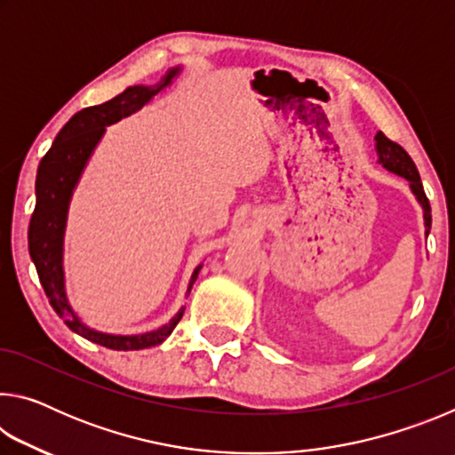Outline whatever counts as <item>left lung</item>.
Instances as JSON below:
<instances>
[{"instance_id":"left-lung-1","label":"left lung","mask_w":455,"mask_h":455,"mask_svg":"<svg viewBox=\"0 0 455 455\" xmlns=\"http://www.w3.org/2000/svg\"><path fill=\"white\" fill-rule=\"evenodd\" d=\"M375 148H377V156H379V163L387 168V171L395 172L399 176H403L405 180H410V187L413 190V195L418 196V200L423 206V219H426V235H429V227H431V206H429V200L426 196V192H423V184L419 179V172L418 168H415L413 160L410 154H407L402 146L397 142L389 140L387 136L383 132H377L375 136Z\"/></svg>"}]
</instances>
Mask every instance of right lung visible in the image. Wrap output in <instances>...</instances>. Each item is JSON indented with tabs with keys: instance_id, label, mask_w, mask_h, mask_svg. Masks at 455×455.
I'll return each instance as SVG.
<instances>
[{
	"instance_id": "right-lung-1",
	"label": "right lung",
	"mask_w": 455,
	"mask_h": 455,
	"mask_svg": "<svg viewBox=\"0 0 455 455\" xmlns=\"http://www.w3.org/2000/svg\"><path fill=\"white\" fill-rule=\"evenodd\" d=\"M176 72H179V68L168 72L164 82L158 84V86L126 88L120 96L108 100L104 104L84 108L78 114H74L70 122L60 130L52 148L45 152L40 168H37L36 209L32 212V220H29L28 243L29 255H32L42 287L50 299L53 311H56L60 317H66L68 315V327L76 331L78 335L86 337L88 341H94L98 345H102V347L114 351L146 349L152 347V345L163 343L164 339L172 333L174 327L179 325L184 307L168 325L144 335H106L82 325L66 301L64 276H61V236H64L68 203H70L72 190L80 179L84 164L88 163L90 154L98 144L100 136L104 134L106 126H110L120 118H126L132 112L140 110L158 90H163L171 84ZM198 271L200 267L196 268L195 275H192L188 292L192 289V283L196 281Z\"/></svg>"
}]
</instances>
